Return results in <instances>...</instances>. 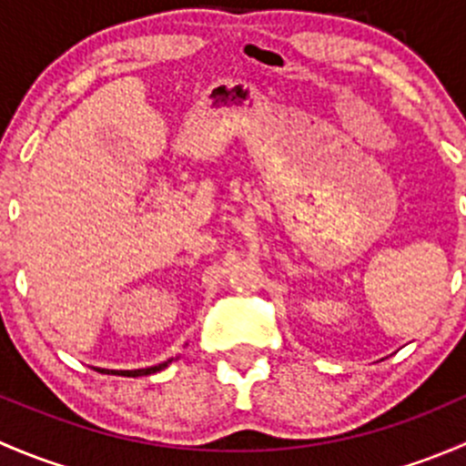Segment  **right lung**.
Here are the masks:
<instances>
[{"instance_id": "right-lung-1", "label": "right lung", "mask_w": 466, "mask_h": 466, "mask_svg": "<svg viewBox=\"0 0 466 466\" xmlns=\"http://www.w3.org/2000/svg\"><path fill=\"white\" fill-rule=\"evenodd\" d=\"M168 363H159V365H155V368H146V370H124V372H110V370H98V372H103V374H119V377H144V374H155V372H159V370H164L167 368Z\"/></svg>"}]
</instances>
